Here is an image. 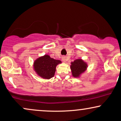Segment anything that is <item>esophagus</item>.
I'll list each match as a JSON object with an SVG mask.
<instances>
[{"instance_id":"1","label":"esophagus","mask_w":121,"mask_h":121,"mask_svg":"<svg viewBox=\"0 0 121 121\" xmlns=\"http://www.w3.org/2000/svg\"><path fill=\"white\" fill-rule=\"evenodd\" d=\"M62 59H63V61L64 62H67V58L65 57H63L62 58Z\"/></svg>"}]
</instances>
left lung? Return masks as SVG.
I'll use <instances>...</instances> for the list:
<instances>
[{"instance_id": "1", "label": "left lung", "mask_w": 121, "mask_h": 121, "mask_svg": "<svg viewBox=\"0 0 121 121\" xmlns=\"http://www.w3.org/2000/svg\"><path fill=\"white\" fill-rule=\"evenodd\" d=\"M70 68L74 77H78L86 70L87 65L82 59H77L71 63Z\"/></svg>"}]
</instances>
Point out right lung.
<instances>
[{
    "instance_id": "right-lung-1",
    "label": "right lung",
    "mask_w": 121,
    "mask_h": 121,
    "mask_svg": "<svg viewBox=\"0 0 121 121\" xmlns=\"http://www.w3.org/2000/svg\"><path fill=\"white\" fill-rule=\"evenodd\" d=\"M61 61L44 55L36 59L34 62V69L38 75L44 79H50L54 75L56 68Z\"/></svg>"
}]
</instances>
